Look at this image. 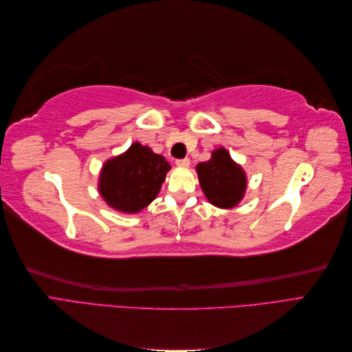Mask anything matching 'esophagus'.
<instances>
[{
    "label": "esophagus",
    "instance_id": "obj_1",
    "mask_svg": "<svg viewBox=\"0 0 352 352\" xmlns=\"http://www.w3.org/2000/svg\"><path fill=\"white\" fill-rule=\"evenodd\" d=\"M189 164H190V162H189L188 158L176 160V166H177V167H180V168H186V167H189Z\"/></svg>",
    "mask_w": 352,
    "mask_h": 352
}]
</instances>
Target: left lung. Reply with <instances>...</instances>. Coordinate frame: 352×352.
Wrapping results in <instances>:
<instances>
[{
  "label": "left lung",
  "mask_w": 352,
  "mask_h": 352,
  "mask_svg": "<svg viewBox=\"0 0 352 352\" xmlns=\"http://www.w3.org/2000/svg\"><path fill=\"white\" fill-rule=\"evenodd\" d=\"M195 170L199 186L210 204L230 210L242 201L248 177L243 167L230 157L225 146L216 148L208 162L198 163Z\"/></svg>",
  "instance_id": "1"
}]
</instances>
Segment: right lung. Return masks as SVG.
<instances>
[{"label": "right lung", "mask_w": 352, "mask_h": 352, "mask_svg": "<svg viewBox=\"0 0 352 352\" xmlns=\"http://www.w3.org/2000/svg\"><path fill=\"white\" fill-rule=\"evenodd\" d=\"M170 170L167 160L150 146L133 142L101 167L98 192L113 210L136 214L157 198Z\"/></svg>", "instance_id": "1"}]
</instances>
